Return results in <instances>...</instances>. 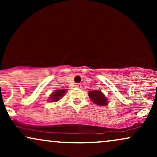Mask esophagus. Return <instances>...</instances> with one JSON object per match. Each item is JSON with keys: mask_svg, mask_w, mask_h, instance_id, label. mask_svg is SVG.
Here are the masks:
<instances>
[{"mask_svg": "<svg viewBox=\"0 0 157 157\" xmlns=\"http://www.w3.org/2000/svg\"><path fill=\"white\" fill-rule=\"evenodd\" d=\"M75 87L77 88V89H81V88H82V85L80 83H77L75 85Z\"/></svg>", "mask_w": 157, "mask_h": 157, "instance_id": "1", "label": "esophagus"}]
</instances>
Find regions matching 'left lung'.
<instances>
[{
  "instance_id": "left-lung-1",
  "label": "left lung",
  "mask_w": 157,
  "mask_h": 157,
  "mask_svg": "<svg viewBox=\"0 0 157 157\" xmlns=\"http://www.w3.org/2000/svg\"><path fill=\"white\" fill-rule=\"evenodd\" d=\"M89 97L91 101L97 105L102 106H106L108 105V99L101 92V91L98 90L90 91H89Z\"/></svg>"
}]
</instances>
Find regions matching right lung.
<instances>
[{
	"mask_svg": "<svg viewBox=\"0 0 157 157\" xmlns=\"http://www.w3.org/2000/svg\"><path fill=\"white\" fill-rule=\"evenodd\" d=\"M66 91H67L66 89L56 90V91H55V92H53L51 95H50V97L49 99H48V100H49V101L51 100V102L58 101L60 99L62 98L63 96L65 94V93L66 92Z\"/></svg>",
	"mask_w": 157,
	"mask_h": 157,
	"instance_id": "obj_1",
	"label": "right lung"
}]
</instances>
